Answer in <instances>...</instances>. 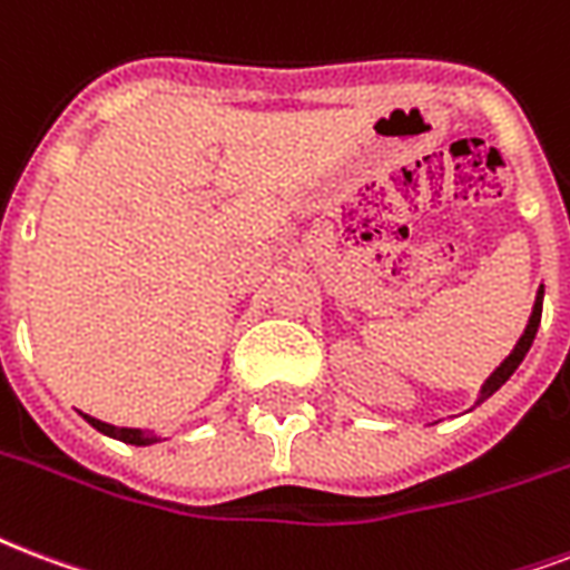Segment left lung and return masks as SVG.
<instances>
[{"mask_svg":"<svg viewBox=\"0 0 570 570\" xmlns=\"http://www.w3.org/2000/svg\"><path fill=\"white\" fill-rule=\"evenodd\" d=\"M541 302H544V286L538 289V298H535V307H532V316H529V325H527V332H523V337L517 341L514 346V353L508 355L505 362L499 364L497 371H493V376H490L488 382H484V389H481V401H488L490 394L493 391H499L502 385L508 382V376L520 367V362L527 358L529 353V346H532V341H535V332H538V325H541Z\"/></svg>","mask_w":570,"mask_h":570,"instance_id":"left-lung-1","label":"left lung"}]
</instances>
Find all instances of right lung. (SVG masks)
Here are the masks:
<instances>
[{"mask_svg":"<svg viewBox=\"0 0 570 570\" xmlns=\"http://www.w3.org/2000/svg\"><path fill=\"white\" fill-rule=\"evenodd\" d=\"M86 421H89L95 430H101V433L112 436V440L130 442V445H149V442H158V436H155V433H142V430H134V428H112V424L92 419V415H86Z\"/></svg>","mask_w":570,"mask_h":570,"instance_id":"right-lung-1","label":"right lung"}]
</instances>
